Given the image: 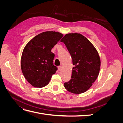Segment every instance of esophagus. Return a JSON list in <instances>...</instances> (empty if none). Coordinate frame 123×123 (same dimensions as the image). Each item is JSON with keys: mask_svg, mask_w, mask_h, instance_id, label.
Here are the masks:
<instances>
[{"mask_svg": "<svg viewBox=\"0 0 123 123\" xmlns=\"http://www.w3.org/2000/svg\"><path fill=\"white\" fill-rule=\"evenodd\" d=\"M58 71H61V70H62V66H58Z\"/></svg>", "mask_w": 123, "mask_h": 123, "instance_id": "obj_1", "label": "esophagus"}]
</instances>
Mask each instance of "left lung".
Returning a JSON list of instances; mask_svg holds the SVG:
<instances>
[{
	"mask_svg": "<svg viewBox=\"0 0 123 123\" xmlns=\"http://www.w3.org/2000/svg\"><path fill=\"white\" fill-rule=\"evenodd\" d=\"M61 42L67 48L74 65L71 79L64 83V87L72 93H83L92 86L99 74L100 59L98 52L80 33L67 34Z\"/></svg>",
	"mask_w": 123,
	"mask_h": 123,
	"instance_id": "1",
	"label": "left lung"
}]
</instances>
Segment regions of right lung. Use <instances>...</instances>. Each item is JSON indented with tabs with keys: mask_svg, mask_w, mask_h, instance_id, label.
<instances>
[{
	"mask_svg": "<svg viewBox=\"0 0 123 123\" xmlns=\"http://www.w3.org/2000/svg\"><path fill=\"white\" fill-rule=\"evenodd\" d=\"M62 36L58 32H43L25 45L21 55V69L25 79L32 86H46L56 71L57 68L53 63L54 54L51 50Z\"/></svg>",
	"mask_w": 123,
	"mask_h": 123,
	"instance_id": "right-lung-1",
	"label": "right lung"
}]
</instances>
